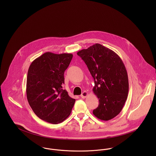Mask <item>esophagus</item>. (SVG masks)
I'll list each match as a JSON object with an SVG mask.
<instances>
[{"label":"esophagus","instance_id":"34e87169","mask_svg":"<svg viewBox=\"0 0 156 156\" xmlns=\"http://www.w3.org/2000/svg\"><path fill=\"white\" fill-rule=\"evenodd\" d=\"M87 95H88V92L87 91H83V93L81 94V97L82 98H85L87 97Z\"/></svg>","mask_w":156,"mask_h":156}]
</instances>
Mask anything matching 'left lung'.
<instances>
[{"mask_svg":"<svg viewBox=\"0 0 156 156\" xmlns=\"http://www.w3.org/2000/svg\"><path fill=\"white\" fill-rule=\"evenodd\" d=\"M94 78V93L99 99L93 114L98 119L110 120L123 108L129 92V79L120 57L111 49L94 44L77 53Z\"/></svg>","mask_w":156,"mask_h":156,"instance_id":"left-lung-1","label":"left lung"}]
</instances>
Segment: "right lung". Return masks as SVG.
<instances>
[{"label": "right lung", "mask_w": 156, "mask_h": 156, "mask_svg": "<svg viewBox=\"0 0 156 156\" xmlns=\"http://www.w3.org/2000/svg\"><path fill=\"white\" fill-rule=\"evenodd\" d=\"M72 58L71 53L46 52L35 59L29 68L27 101L36 115L47 122L56 124L64 121L76 101L62 89L64 71Z\"/></svg>", "instance_id": "add662e5"}]
</instances>
